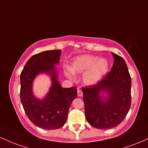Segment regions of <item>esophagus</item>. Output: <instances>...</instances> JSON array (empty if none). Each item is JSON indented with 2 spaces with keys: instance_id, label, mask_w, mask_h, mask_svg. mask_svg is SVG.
Instances as JSON below:
<instances>
[{
  "instance_id": "1",
  "label": "esophagus",
  "mask_w": 148,
  "mask_h": 148,
  "mask_svg": "<svg viewBox=\"0 0 148 148\" xmlns=\"http://www.w3.org/2000/svg\"><path fill=\"white\" fill-rule=\"evenodd\" d=\"M77 95L79 96V97H82V96L83 95L82 91V90H80V89H79V88L77 89Z\"/></svg>"
}]
</instances>
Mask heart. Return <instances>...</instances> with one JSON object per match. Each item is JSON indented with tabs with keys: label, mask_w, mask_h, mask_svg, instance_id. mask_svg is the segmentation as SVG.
I'll list each match as a JSON object with an SVG mask.
<instances>
[{
	"label": "heart",
	"mask_w": 148,
	"mask_h": 148,
	"mask_svg": "<svg viewBox=\"0 0 148 148\" xmlns=\"http://www.w3.org/2000/svg\"><path fill=\"white\" fill-rule=\"evenodd\" d=\"M109 67L110 64L106 59L86 54L75 58L71 68L65 69V74L71 79H74L75 74H84V83L92 86L97 84L104 77L109 70Z\"/></svg>",
	"instance_id": "1"
}]
</instances>
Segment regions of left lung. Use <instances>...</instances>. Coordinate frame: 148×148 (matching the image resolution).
<instances>
[{
	"instance_id": "8db88e82",
	"label": "left lung",
	"mask_w": 148,
	"mask_h": 148,
	"mask_svg": "<svg viewBox=\"0 0 148 148\" xmlns=\"http://www.w3.org/2000/svg\"><path fill=\"white\" fill-rule=\"evenodd\" d=\"M114 64L110 72L97 84L82 88L85 115L89 124L106 130L123 121L131 106V77L123 58L112 53ZM106 91L103 100L99 94Z\"/></svg>"
}]
</instances>
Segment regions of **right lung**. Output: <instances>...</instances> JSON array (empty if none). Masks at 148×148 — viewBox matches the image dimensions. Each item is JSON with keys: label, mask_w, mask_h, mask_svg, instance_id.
I'll return each mask as SVG.
<instances>
[{"label": "right lung", "mask_w": 148, "mask_h": 148, "mask_svg": "<svg viewBox=\"0 0 148 148\" xmlns=\"http://www.w3.org/2000/svg\"><path fill=\"white\" fill-rule=\"evenodd\" d=\"M60 50L46 51L34 55L24 66L21 74V100L27 116L36 126L55 130L66 122L69 108L77 97V88H62L58 80L55 64H58ZM51 76L52 85L43 100L37 99L32 90V82L39 73Z\"/></svg>", "instance_id": "1"}]
</instances>
